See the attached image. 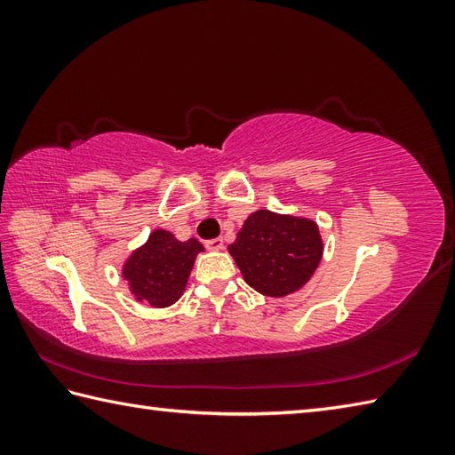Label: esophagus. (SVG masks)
<instances>
[{
    "instance_id": "esophagus-1",
    "label": "esophagus",
    "mask_w": 455,
    "mask_h": 455,
    "mask_svg": "<svg viewBox=\"0 0 455 455\" xmlns=\"http://www.w3.org/2000/svg\"><path fill=\"white\" fill-rule=\"evenodd\" d=\"M205 246L209 250H222L225 248V243H222V238H212V240H207Z\"/></svg>"
}]
</instances>
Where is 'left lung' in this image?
<instances>
[{"label":"left lung","instance_id":"obj_1","mask_svg":"<svg viewBox=\"0 0 455 455\" xmlns=\"http://www.w3.org/2000/svg\"><path fill=\"white\" fill-rule=\"evenodd\" d=\"M324 243L313 219L258 209L248 215L228 254L244 282L266 297L291 295L308 283Z\"/></svg>","mask_w":455,"mask_h":455}]
</instances>
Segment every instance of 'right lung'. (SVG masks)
I'll list each match as a JSON object with an SVG mask.
<instances>
[{"label":"right lung","mask_w":455,"mask_h":455,"mask_svg":"<svg viewBox=\"0 0 455 455\" xmlns=\"http://www.w3.org/2000/svg\"><path fill=\"white\" fill-rule=\"evenodd\" d=\"M203 250L197 238L181 243L170 230H152L147 243L134 248L123 262L121 274L134 301L154 308L176 303L186 291L193 264Z\"/></svg>","instance_id":"add662e5"}]
</instances>
